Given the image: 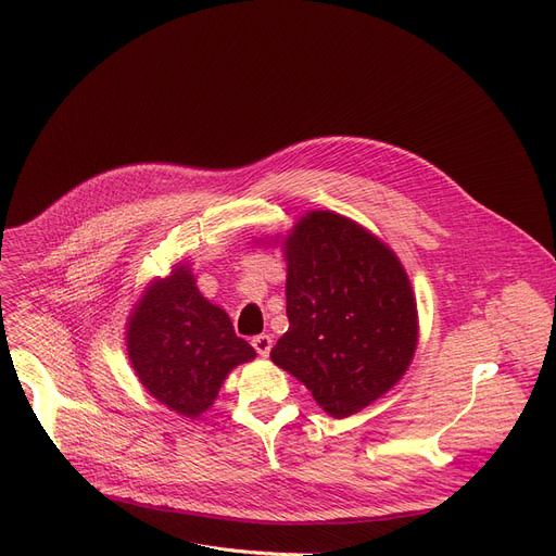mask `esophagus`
<instances>
[{
    "label": "esophagus",
    "instance_id": "1",
    "mask_svg": "<svg viewBox=\"0 0 556 556\" xmlns=\"http://www.w3.org/2000/svg\"><path fill=\"white\" fill-rule=\"evenodd\" d=\"M252 346L256 349V354H258V356L266 358V356L270 354V349H273V338H270V336H266V333L254 336V338H252Z\"/></svg>",
    "mask_w": 556,
    "mask_h": 556
}]
</instances>
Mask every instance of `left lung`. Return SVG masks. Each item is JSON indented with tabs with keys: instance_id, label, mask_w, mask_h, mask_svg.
I'll use <instances>...</instances> for the list:
<instances>
[{
	"instance_id": "1",
	"label": "left lung",
	"mask_w": 556,
	"mask_h": 556,
	"mask_svg": "<svg viewBox=\"0 0 556 556\" xmlns=\"http://www.w3.org/2000/svg\"><path fill=\"white\" fill-rule=\"evenodd\" d=\"M281 250L290 327L270 358L327 415L352 417L388 394L415 358L410 279L388 243L329 210L306 212Z\"/></svg>"
}]
</instances>
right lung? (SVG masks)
Returning <instances> with one entry per match:
<instances>
[{
  "label": "right lung",
  "mask_w": 556,
  "mask_h": 556,
  "mask_svg": "<svg viewBox=\"0 0 556 556\" xmlns=\"http://www.w3.org/2000/svg\"><path fill=\"white\" fill-rule=\"evenodd\" d=\"M126 349L141 388L187 419L207 413L229 371L256 356L229 315L202 298L182 261L143 288L128 315Z\"/></svg>",
  "instance_id": "right-lung-1"
}]
</instances>
